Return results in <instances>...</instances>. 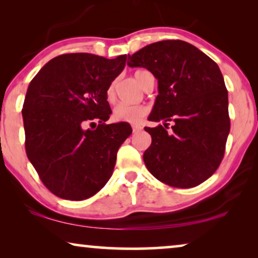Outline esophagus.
<instances>
[{"label":"esophagus","mask_w":258,"mask_h":258,"mask_svg":"<svg viewBox=\"0 0 258 258\" xmlns=\"http://www.w3.org/2000/svg\"><path fill=\"white\" fill-rule=\"evenodd\" d=\"M132 128H133L134 133H139V132H141V130H142V126H141L140 124H133Z\"/></svg>","instance_id":"34e87169"}]
</instances>
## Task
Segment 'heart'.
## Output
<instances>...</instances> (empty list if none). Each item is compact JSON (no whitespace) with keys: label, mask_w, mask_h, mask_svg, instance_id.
<instances>
[{"label":"heart","mask_w":258,"mask_h":258,"mask_svg":"<svg viewBox=\"0 0 258 258\" xmlns=\"http://www.w3.org/2000/svg\"><path fill=\"white\" fill-rule=\"evenodd\" d=\"M144 73L146 70H137L134 74L136 82L143 87L144 82ZM115 87L116 83L112 82L110 87L108 88L107 91V98L108 101L112 102L115 100ZM147 105L144 104H126V103H118L112 110V117L118 122H128V123H139L144 116L148 114Z\"/></svg>","instance_id":"obj_1"}]
</instances>
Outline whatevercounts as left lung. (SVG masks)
I'll list each match as a JSON object with an SVG mask.
<instances>
[{
	"label": "left lung",
	"instance_id": "1",
	"mask_svg": "<svg viewBox=\"0 0 258 258\" xmlns=\"http://www.w3.org/2000/svg\"><path fill=\"white\" fill-rule=\"evenodd\" d=\"M157 79L158 95L148 119L172 120L171 133L161 124L146 132L151 144L143 160L150 174L175 188H192L220 167L230 132L228 90L216 62L181 40L151 43L132 56Z\"/></svg>",
	"mask_w": 258,
	"mask_h": 258
}]
</instances>
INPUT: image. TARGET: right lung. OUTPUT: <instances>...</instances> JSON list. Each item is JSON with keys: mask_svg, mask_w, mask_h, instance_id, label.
Returning <instances> with one entry per match:
<instances>
[{"mask_svg": "<svg viewBox=\"0 0 258 258\" xmlns=\"http://www.w3.org/2000/svg\"><path fill=\"white\" fill-rule=\"evenodd\" d=\"M125 61L126 55H59L28 87L22 109L27 156L54 195L89 199L111 177L118 148L133 133L126 122L105 123L111 114L108 88Z\"/></svg>", "mask_w": 258, "mask_h": 258, "instance_id": "add662e5", "label": "right lung"}]
</instances>
